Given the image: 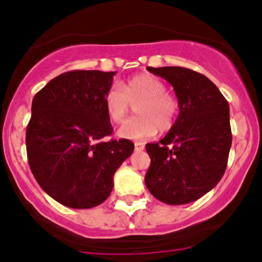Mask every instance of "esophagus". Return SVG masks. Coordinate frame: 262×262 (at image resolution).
Wrapping results in <instances>:
<instances>
[{
	"instance_id": "obj_1",
	"label": "esophagus",
	"mask_w": 262,
	"mask_h": 262,
	"mask_svg": "<svg viewBox=\"0 0 262 262\" xmlns=\"http://www.w3.org/2000/svg\"><path fill=\"white\" fill-rule=\"evenodd\" d=\"M134 148H136V150H139V152H141V150L144 149V143H142V142H136V143H134Z\"/></svg>"
}]
</instances>
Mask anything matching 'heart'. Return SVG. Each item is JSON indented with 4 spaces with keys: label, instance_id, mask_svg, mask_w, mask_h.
I'll list each match as a JSON object with an SVG mask.
<instances>
[{
    "label": "heart",
    "instance_id": "1",
    "mask_svg": "<svg viewBox=\"0 0 262 262\" xmlns=\"http://www.w3.org/2000/svg\"><path fill=\"white\" fill-rule=\"evenodd\" d=\"M138 116L126 120L119 128L118 136L125 139H146L156 132H166L173 125L178 115V100L166 92V84L148 73L133 76L121 86L113 84L105 94V109L110 120L120 123L137 102Z\"/></svg>",
    "mask_w": 262,
    "mask_h": 262
}]
</instances>
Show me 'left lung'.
Returning <instances> with one entry per match:
<instances>
[{"label":"left lung","instance_id":"8db88e82","mask_svg":"<svg viewBox=\"0 0 262 262\" xmlns=\"http://www.w3.org/2000/svg\"><path fill=\"white\" fill-rule=\"evenodd\" d=\"M173 87L179 115L157 143L144 182L150 194L170 205L187 204L213 189L223 176L232 144L229 105L208 77L184 67H147Z\"/></svg>","mask_w":262,"mask_h":262}]
</instances>
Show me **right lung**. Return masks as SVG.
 I'll use <instances>...</instances> for the list:
<instances>
[{"label": "right lung", "mask_w": 262, "mask_h": 262, "mask_svg": "<svg viewBox=\"0 0 262 262\" xmlns=\"http://www.w3.org/2000/svg\"><path fill=\"white\" fill-rule=\"evenodd\" d=\"M115 73H62L33 99L26 128L29 166L41 189L66 207L89 209L105 202L116 170L134 150L128 139L102 141L113 132L105 94Z\"/></svg>", "instance_id": "obj_1"}]
</instances>
